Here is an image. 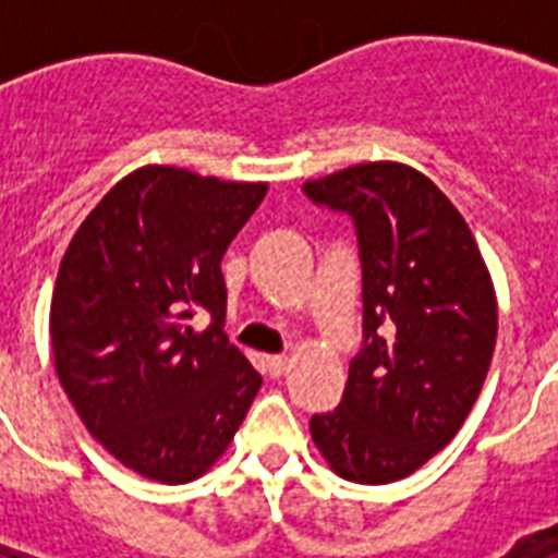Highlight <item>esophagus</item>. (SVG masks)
Returning <instances> with one entry per match:
<instances>
[{
  "label": "esophagus",
  "instance_id": "34e87169",
  "mask_svg": "<svg viewBox=\"0 0 558 558\" xmlns=\"http://www.w3.org/2000/svg\"><path fill=\"white\" fill-rule=\"evenodd\" d=\"M266 371L269 376H283L289 371V356H266Z\"/></svg>",
  "mask_w": 558,
  "mask_h": 558
}]
</instances>
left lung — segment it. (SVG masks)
<instances>
[{"label":"left lung","mask_w":558,"mask_h":558,"mask_svg":"<svg viewBox=\"0 0 558 558\" xmlns=\"http://www.w3.org/2000/svg\"><path fill=\"white\" fill-rule=\"evenodd\" d=\"M356 222L365 344L344 397L315 414L322 458L353 484H393L466 423L498 336V301L475 236L449 196L399 161H365L304 182Z\"/></svg>","instance_id":"obj_1"}]
</instances>
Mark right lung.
Instances as JSON below:
<instances>
[{
	"label": "right lung",
	"instance_id": "right-lung-1",
	"mask_svg": "<svg viewBox=\"0 0 558 558\" xmlns=\"http://www.w3.org/2000/svg\"><path fill=\"white\" fill-rule=\"evenodd\" d=\"M269 185L147 165L74 231L51 295L57 379L89 434L159 484L205 475L260 373L226 339L222 254ZM208 308V331L190 327Z\"/></svg>",
	"mask_w": 558,
	"mask_h": 558
}]
</instances>
